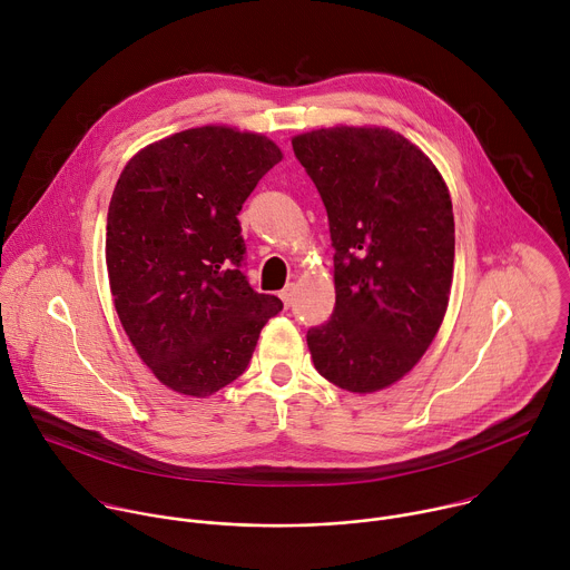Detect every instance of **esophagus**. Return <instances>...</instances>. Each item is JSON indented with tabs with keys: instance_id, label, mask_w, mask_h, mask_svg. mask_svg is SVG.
I'll list each match as a JSON object with an SVG mask.
<instances>
[{
	"instance_id": "34e87169",
	"label": "esophagus",
	"mask_w": 570,
	"mask_h": 570,
	"mask_svg": "<svg viewBox=\"0 0 570 570\" xmlns=\"http://www.w3.org/2000/svg\"><path fill=\"white\" fill-rule=\"evenodd\" d=\"M279 297H282L284 306H291V304H293V297H295V286H293V284H288V286L279 293Z\"/></svg>"
}]
</instances>
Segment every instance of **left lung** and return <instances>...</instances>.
I'll return each mask as SVG.
<instances>
[{
	"label": "left lung",
	"mask_w": 570,
	"mask_h": 570,
	"mask_svg": "<svg viewBox=\"0 0 570 570\" xmlns=\"http://www.w3.org/2000/svg\"><path fill=\"white\" fill-rule=\"evenodd\" d=\"M291 141L336 248L332 320L306 334L313 365L347 392H379L420 363L444 320L455 257L449 187L390 128H317Z\"/></svg>",
	"instance_id": "1"
}]
</instances>
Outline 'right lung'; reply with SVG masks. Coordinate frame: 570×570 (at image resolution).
Returning <instances> with one entry per match:
<instances>
[{
    "label": "right lung",
    "mask_w": 570,
    "mask_h": 570,
    "mask_svg": "<svg viewBox=\"0 0 570 570\" xmlns=\"http://www.w3.org/2000/svg\"><path fill=\"white\" fill-rule=\"evenodd\" d=\"M282 157L266 135L212 124L144 146L115 185L110 293L137 356L174 392L205 399L238 379L282 311L238 271L236 218Z\"/></svg>",
    "instance_id": "add662e5"
}]
</instances>
